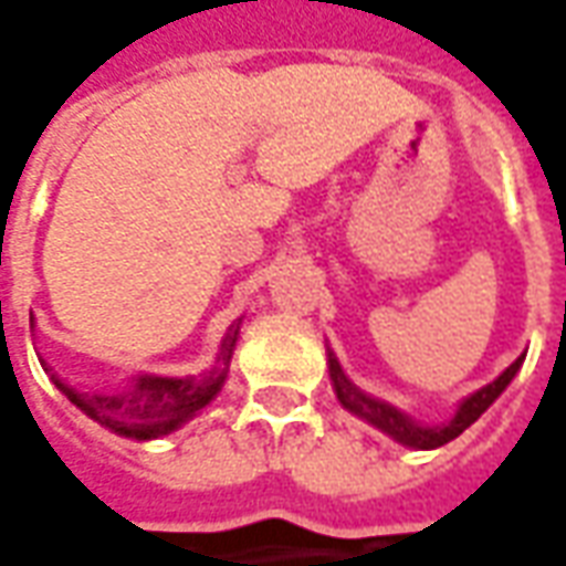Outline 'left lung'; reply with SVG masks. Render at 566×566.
<instances>
[{"label": "left lung", "instance_id": "left-lung-1", "mask_svg": "<svg viewBox=\"0 0 566 566\" xmlns=\"http://www.w3.org/2000/svg\"><path fill=\"white\" fill-rule=\"evenodd\" d=\"M521 359H524V356H518L494 384H488V387H482L479 392H472L467 402L457 408L454 420L444 423V427H420V423L408 420L402 411H396V408H390L387 402H378V399H371L366 392H359L350 380L344 378L338 359H332V356H328V371H332V384H335V392H338V399L344 408H350L354 415L366 418L368 423H375L378 430L392 436L396 442L408 444V448H439V444L457 439L467 427H472L475 420L482 418L484 411H488V405L494 402L496 396L509 387V380L515 378V371L521 368Z\"/></svg>", "mask_w": 566, "mask_h": 566}]
</instances>
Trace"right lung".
I'll return each mask as SVG.
<instances>
[{"instance_id":"1","label":"right lung","mask_w":566,"mask_h":566,"mask_svg":"<svg viewBox=\"0 0 566 566\" xmlns=\"http://www.w3.org/2000/svg\"><path fill=\"white\" fill-rule=\"evenodd\" d=\"M234 340H238V328H231L222 340L219 368L200 378H139L124 392H75L60 380L57 387L70 396V402L78 405L84 415H91L103 427L130 439H158L164 432L176 430L179 423H186L188 418H195L219 392V387L226 384V366L234 350Z\"/></svg>"}]
</instances>
